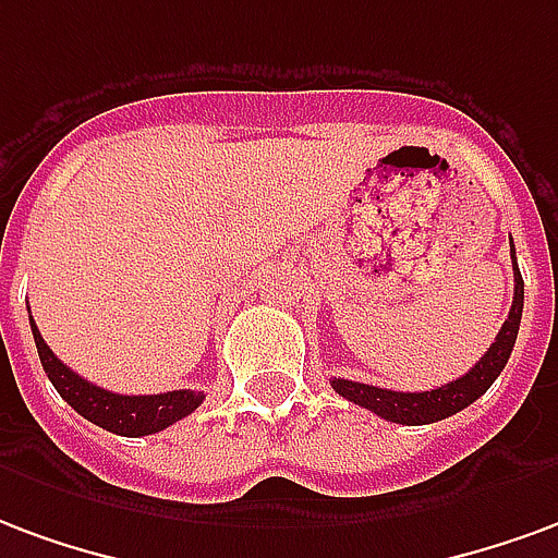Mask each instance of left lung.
<instances>
[{"mask_svg":"<svg viewBox=\"0 0 558 558\" xmlns=\"http://www.w3.org/2000/svg\"><path fill=\"white\" fill-rule=\"evenodd\" d=\"M511 267H514V300H511V312H508L506 324L496 332L494 344L470 372L451 380L446 386H437L430 392H396V389H380V386L356 384V380H344V377H332L329 384L341 398H348L360 408L372 410L386 422H398V425H430L440 422L463 408H470L475 398H482L490 389L499 372L506 368L508 356L514 351L518 341L520 315H523V279H520L518 258H514V243H511Z\"/></svg>","mask_w":558,"mask_h":558,"instance_id":"left-lung-1","label":"left lung"}]
</instances>
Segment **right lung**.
<instances>
[{"instance_id": "add662e5", "label": "right lung", "mask_w": 558, "mask_h": 558, "mask_svg": "<svg viewBox=\"0 0 558 558\" xmlns=\"http://www.w3.org/2000/svg\"><path fill=\"white\" fill-rule=\"evenodd\" d=\"M32 324V336L38 344V356L44 372L56 386V392L71 404L76 413L88 422H95L100 428L121 434V437H145V434H157V430L169 428L178 418L190 416L202 401L205 392H193V389H174V392H160V396H118L109 392L104 386L88 384L85 377L71 372L68 365L47 348V341L40 339L35 320Z\"/></svg>"}]
</instances>
